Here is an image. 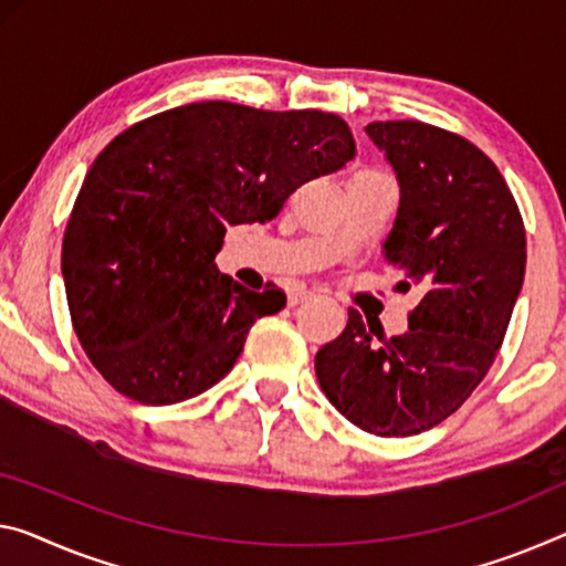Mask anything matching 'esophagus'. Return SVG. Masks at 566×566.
Instances as JSON below:
<instances>
[{"mask_svg": "<svg viewBox=\"0 0 566 566\" xmlns=\"http://www.w3.org/2000/svg\"><path fill=\"white\" fill-rule=\"evenodd\" d=\"M311 291L308 289H303V285H295V289H291L289 291V306L293 308V306H298V303H303V301H308L311 298Z\"/></svg>", "mask_w": 566, "mask_h": 566, "instance_id": "1", "label": "esophagus"}]
</instances>
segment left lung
<instances>
[{
	"label": "left lung",
	"mask_w": 566,
	"mask_h": 566,
	"mask_svg": "<svg viewBox=\"0 0 566 566\" xmlns=\"http://www.w3.org/2000/svg\"><path fill=\"white\" fill-rule=\"evenodd\" d=\"M364 132L399 181L385 260L417 289L410 328L387 338L349 311L321 346L316 377L356 428L407 438L453 415L489 374L526 271V230L495 164L468 138L422 120H374Z\"/></svg>",
	"instance_id": "8db88e82"
}]
</instances>
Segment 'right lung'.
Segmentation results:
<instances>
[{"instance_id": "add662e5", "label": "right lung", "mask_w": 566, "mask_h": 566, "mask_svg": "<svg viewBox=\"0 0 566 566\" xmlns=\"http://www.w3.org/2000/svg\"><path fill=\"white\" fill-rule=\"evenodd\" d=\"M356 154L344 118L189 103L144 118L95 156L63 238L77 342L142 405H177L228 374L250 326L285 293L217 271L230 224L268 222L306 181Z\"/></svg>"}]
</instances>
